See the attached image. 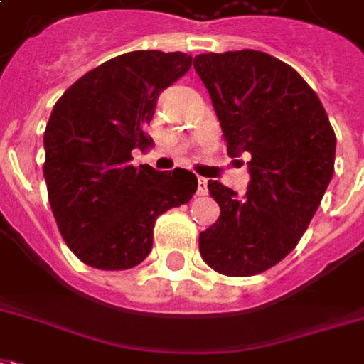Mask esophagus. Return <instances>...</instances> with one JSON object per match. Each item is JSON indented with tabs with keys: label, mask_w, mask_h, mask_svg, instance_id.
Instances as JSON below:
<instances>
[{
	"label": "esophagus",
	"mask_w": 364,
	"mask_h": 364,
	"mask_svg": "<svg viewBox=\"0 0 364 364\" xmlns=\"http://www.w3.org/2000/svg\"><path fill=\"white\" fill-rule=\"evenodd\" d=\"M207 180L205 178H198V196H207Z\"/></svg>",
	"instance_id": "1"
}]
</instances>
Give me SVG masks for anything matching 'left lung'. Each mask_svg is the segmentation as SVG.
<instances>
[{
	"instance_id": "left-lung-1",
	"label": "left lung",
	"mask_w": 364,
	"mask_h": 364,
	"mask_svg": "<svg viewBox=\"0 0 364 364\" xmlns=\"http://www.w3.org/2000/svg\"><path fill=\"white\" fill-rule=\"evenodd\" d=\"M193 68L228 155H251L244 199L209 180L220 217L199 234V253L220 274H259L296 247L318 209L334 174V128L313 88L269 53H205Z\"/></svg>"
}]
</instances>
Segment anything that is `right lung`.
I'll use <instances>...</instances> for the list:
<instances>
[{"label":"right lung","instance_id":"1","mask_svg":"<svg viewBox=\"0 0 364 364\" xmlns=\"http://www.w3.org/2000/svg\"><path fill=\"white\" fill-rule=\"evenodd\" d=\"M190 67L180 51H130L78 78L51 111L43 132L49 205L65 244L88 267L140 264L157 217L198 190L190 171L132 165V149L153 144L146 127L157 97Z\"/></svg>","mask_w":364,"mask_h":364}]
</instances>
